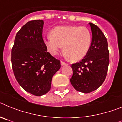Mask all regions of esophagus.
Instances as JSON below:
<instances>
[{
	"instance_id": "34e87169",
	"label": "esophagus",
	"mask_w": 122,
	"mask_h": 122,
	"mask_svg": "<svg viewBox=\"0 0 122 122\" xmlns=\"http://www.w3.org/2000/svg\"><path fill=\"white\" fill-rule=\"evenodd\" d=\"M60 63H61V65H62V66H63V65H67L66 63H65V62H62V61H61V62H60Z\"/></svg>"
}]
</instances>
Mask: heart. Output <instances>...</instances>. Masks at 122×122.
I'll use <instances>...</instances> for the list:
<instances>
[{
    "mask_svg": "<svg viewBox=\"0 0 122 122\" xmlns=\"http://www.w3.org/2000/svg\"><path fill=\"white\" fill-rule=\"evenodd\" d=\"M45 43L51 54L56 55L63 48L67 57L77 61L88 53L92 43V35L84 27L60 26L45 37ZM64 48H63V45Z\"/></svg>",
    "mask_w": 122,
    "mask_h": 122,
    "instance_id": "heart-1",
    "label": "heart"
}]
</instances>
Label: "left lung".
Masks as SVG:
<instances>
[{"label": "left lung", "instance_id": "8db88e82", "mask_svg": "<svg viewBox=\"0 0 122 122\" xmlns=\"http://www.w3.org/2000/svg\"><path fill=\"white\" fill-rule=\"evenodd\" d=\"M92 40L88 53L79 62L72 64L70 82L77 91L88 93L101 86L106 77L109 52L106 38L94 24L90 22Z\"/></svg>", "mask_w": 122, "mask_h": 122}]
</instances>
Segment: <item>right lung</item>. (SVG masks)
Segmentation results:
<instances>
[{
    "instance_id": "right-lung-1",
    "label": "right lung",
    "mask_w": 122,
    "mask_h": 122,
    "mask_svg": "<svg viewBox=\"0 0 122 122\" xmlns=\"http://www.w3.org/2000/svg\"><path fill=\"white\" fill-rule=\"evenodd\" d=\"M43 20L27 22L17 33L11 50L14 74L22 89L35 96L50 90L60 62L47 51L43 39Z\"/></svg>"
}]
</instances>
